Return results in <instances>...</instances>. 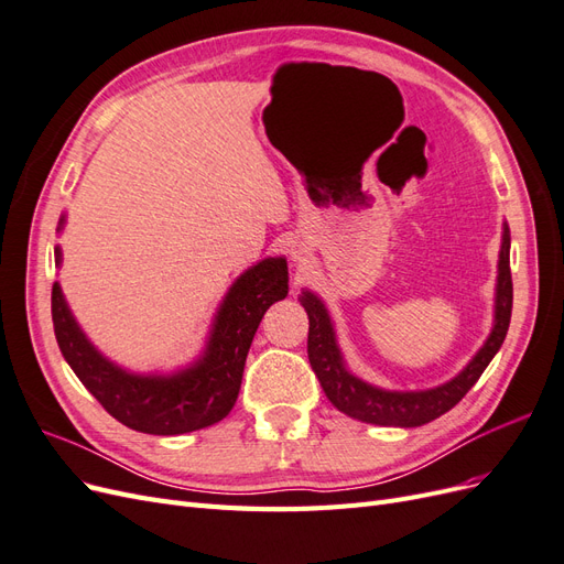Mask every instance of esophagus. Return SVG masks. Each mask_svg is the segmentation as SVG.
I'll return each mask as SVG.
<instances>
[{"label": "esophagus", "instance_id": "obj_1", "mask_svg": "<svg viewBox=\"0 0 564 564\" xmlns=\"http://www.w3.org/2000/svg\"><path fill=\"white\" fill-rule=\"evenodd\" d=\"M289 256H292V261L303 263L305 256H308V249H305L303 245H292V249H289Z\"/></svg>", "mask_w": 564, "mask_h": 564}]
</instances>
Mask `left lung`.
Returning a JSON list of instances; mask_svg holds the SVG:
<instances>
[{
	"instance_id": "1",
	"label": "left lung",
	"mask_w": 564,
	"mask_h": 564,
	"mask_svg": "<svg viewBox=\"0 0 564 564\" xmlns=\"http://www.w3.org/2000/svg\"><path fill=\"white\" fill-rule=\"evenodd\" d=\"M299 301L308 313V360L319 379L322 390L338 412L348 414L362 423L395 425V429H416L442 416L482 377V371L499 352L513 311V282H510V230L503 224L501 251H499V275L497 294H494V324L482 348L473 355V360L460 369L454 379L425 390H386L365 379L355 377L348 369L346 357L338 348L334 319L324 301L303 289Z\"/></svg>"
}]
</instances>
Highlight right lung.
<instances>
[{
	"label": "right lung",
	"instance_id": "obj_1",
	"mask_svg": "<svg viewBox=\"0 0 564 564\" xmlns=\"http://www.w3.org/2000/svg\"><path fill=\"white\" fill-rule=\"evenodd\" d=\"M65 214L58 220V232ZM61 265V247H56ZM289 270L282 256L253 263L237 278L216 308L202 352L169 373L131 371L112 362L84 334L61 282L51 292V317L65 362L91 395L127 429L150 435H183L230 414L242 386L247 352L272 303L286 299Z\"/></svg>",
	"mask_w": 564,
	"mask_h": 564
}]
</instances>
